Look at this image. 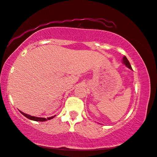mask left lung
<instances>
[{
  "instance_id": "obj_1",
  "label": "left lung",
  "mask_w": 157,
  "mask_h": 157,
  "mask_svg": "<svg viewBox=\"0 0 157 157\" xmlns=\"http://www.w3.org/2000/svg\"><path fill=\"white\" fill-rule=\"evenodd\" d=\"M122 63L124 64V65H125L126 67H127V68H128L129 69H131V70H132V68H131V64H130V63H129V61H128V60L127 59V58H126V57L124 56V57H123V59H122Z\"/></svg>"
}]
</instances>
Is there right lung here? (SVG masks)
<instances>
[{
	"instance_id": "1",
	"label": "right lung",
	"mask_w": 157,
	"mask_h": 157,
	"mask_svg": "<svg viewBox=\"0 0 157 157\" xmlns=\"http://www.w3.org/2000/svg\"><path fill=\"white\" fill-rule=\"evenodd\" d=\"M19 112L23 114V115L24 117H26V118H28L29 119H31V120H33V121H47V120H50V119H53L54 117H55L56 115L54 116H52V117H48V118H43V117H34V116H31V115H29V114H26V113H24L23 112H21L19 110Z\"/></svg>"
}]
</instances>
